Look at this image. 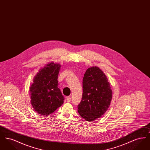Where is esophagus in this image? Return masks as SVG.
Here are the masks:
<instances>
[{"mask_svg": "<svg viewBox=\"0 0 150 150\" xmlns=\"http://www.w3.org/2000/svg\"><path fill=\"white\" fill-rule=\"evenodd\" d=\"M66 99H67V101L69 102H70L71 101V97H70V96L67 97H66Z\"/></svg>", "mask_w": 150, "mask_h": 150, "instance_id": "1", "label": "esophagus"}]
</instances>
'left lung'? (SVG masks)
<instances>
[{"label":"left lung","mask_w":150,"mask_h":150,"mask_svg":"<svg viewBox=\"0 0 150 150\" xmlns=\"http://www.w3.org/2000/svg\"><path fill=\"white\" fill-rule=\"evenodd\" d=\"M83 97L79 114L88 121L100 118L110 107L112 91L107 76L98 67L88 68L83 79Z\"/></svg>","instance_id":"obj_1"}]
</instances>
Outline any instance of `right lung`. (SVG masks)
Masks as SVG:
<instances>
[{"instance_id": "1", "label": "right lung", "mask_w": 150, "mask_h": 150, "mask_svg": "<svg viewBox=\"0 0 150 150\" xmlns=\"http://www.w3.org/2000/svg\"><path fill=\"white\" fill-rule=\"evenodd\" d=\"M59 64L51 62L42 67L30 86L31 103L38 114L48 116L64 103V97L58 87Z\"/></svg>"}]
</instances>
